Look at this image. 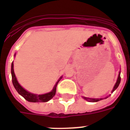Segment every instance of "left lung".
<instances>
[{
    "instance_id": "obj_1",
    "label": "left lung",
    "mask_w": 130,
    "mask_h": 130,
    "mask_svg": "<svg viewBox=\"0 0 130 130\" xmlns=\"http://www.w3.org/2000/svg\"><path fill=\"white\" fill-rule=\"evenodd\" d=\"M120 71H119V75H118V78H117V82L115 83V86H114V88H113V90H112V92H113L117 88V87L119 86V84H120V82H121V77H120ZM107 98H105V99H107ZM83 99H84L86 101H88V102H98V101H101V100H103V99H90V98H87V97H84L83 96Z\"/></svg>"
}]
</instances>
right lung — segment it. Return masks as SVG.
<instances>
[{
  "mask_svg": "<svg viewBox=\"0 0 130 130\" xmlns=\"http://www.w3.org/2000/svg\"><path fill=\"white\" fill-rule=\"evenodd\" d=\"M11 75H12L13 84L17 92L19 93L20 95H21L26 101L31 102V103H39V102L40 103H44V102L50 101L56 94L57 86L59 83V82L60 81V79H61V77L59 78V80L57 82V83L55 84V86L50 92L44 94H32V93H30L29 92H27V90H25V89L18 83L17 78L15 77V73H14L13 63H12V64H11Z\"/></svg>",
  "mask_w": 130,
  "mask_h": 130,
  "instance_id": "obj_1",
  "label": "right lung"
}]
</instances>
